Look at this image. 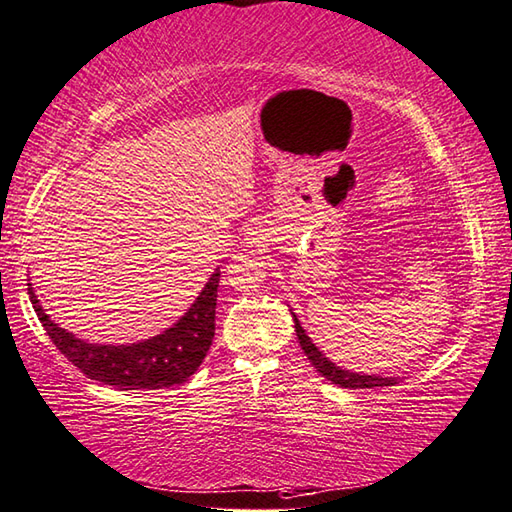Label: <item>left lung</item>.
<instances>
[{"instance_id":"obj_1","label":"left lung","mask_w":512,"mask_h":512,"mask_svg":"<svg viewBox=\"0 0 512 512\" xmlns=\"http://www.w3.org/2000/svg\"><path fill=\"white\" fill-rule=\"evenodd\" d=\"M293 322H295V333L299 339V346L306 353V357L310 359V364H313L319 375L326 377L328 382H333L342 388H382V386H395L397 384V377H384V375H359V373H350V370H344L335 366L330 362L328 357H324L322 350H319L313 342H310V337L306 335V330L299 324L297 315L293 313Z\"/></svg>"}]
</instances>
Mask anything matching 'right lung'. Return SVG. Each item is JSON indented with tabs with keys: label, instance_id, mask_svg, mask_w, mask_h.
<instances>
[{
	"label": "right lung",
	"instance_id": "right-lung-1",
	"mask_svg": "<svg viewBox=\"0 0 512 512\" xmlns=\"http://www.w3.org/2000/svg\"><path fill=\"white\" fill-rule=\"evenodd\" d=\"M217 286L219 270L210 275L195 304L177 324L166 328L162 335L128 346L84 342L66 328L50 322L44 308L39 306L33 284H28V295L50 342L86 377L119 390H155L184 384L204 362L215 337Z\"/></svg>",
	"mask_w": 512,
	"mask_h": 512
}]
</instances>
